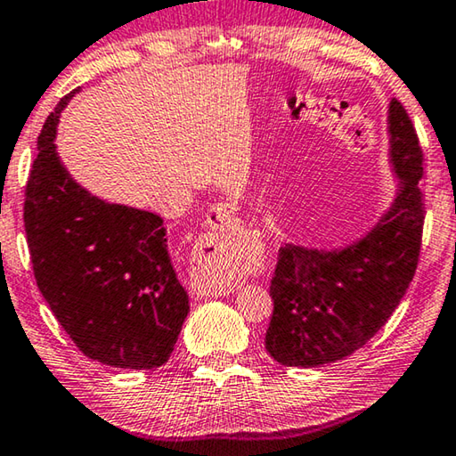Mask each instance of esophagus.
Listing matches in <instances>:
<instances>
[{"mask_svg":"<svg viewBox=\"0 0 456 456\" xmlns=\"http://www.w3.org/2000/svg\"><path fill=\"white\" fill-rule=\"evenodd\" d=\"M235 219V205L231 202H216V205L207 213L208 227L216 233H227L233 225ZM235 290V281L229 278H213L202 276L194 280V292L199 296H227Z\"/></svg>","mask_w":456,"mask_h":456,"instance_id":"obj_1","label":"esophagus"}]
</instances>
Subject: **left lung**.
I'll return each mask as SVG.
<instances>
[{"mask_svg": "<svg viewBox=\"0 0 456 456\" xmlns=\"http://www.w3.org/2000/svg\"><path fill=\"white\" fill-rule=\"evenodd\" d=\"M387 135L397 186L378 223L343 248H280L265 349L281 365L349 357L384 327L414 278L424 225L422 148L397 99L387 107Z\"/></svg>", "mask_w": 456, "mask_h": 456, "instance_id": "8db88e82", "label": "left lung"}]
</instances>
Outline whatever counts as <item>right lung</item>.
I'll return each mask as SVG.
<instances>
[{
	"instance_id": "add662e5",
	"label": "right lung",
	"mask_w": 456,
	"mask_h": 456,
	"mask_svg": "<svg viewBox=\"0 0 456 456\" xmlns=\"http://www.w3.org/2000/svg\"><path fill=\"white\" fill-rule=\"evenodd\" d=\"M48 115L26 184L24 225L34 278L56 321L86 357L121 370L168 361L189 314L160 215L95 197L69 175Z\"/></svg>"
}]
</instances>
